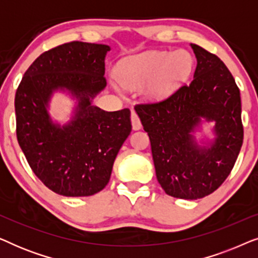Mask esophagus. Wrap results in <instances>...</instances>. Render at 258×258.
I'll return each instance as SVG.
<instances>
[{"label": "esophagus", "mask_w": 258, "mask_h": 258, "mask_svg": "<svg viewBox=\"0 0 258 258\" xmlns=\"http://www.w3.org/2000/svg\"><path fill=\"white\" fill-rule=\"evenodd\" d=\"M132 125L134 130H140L142 128V123H141L139 115L135 111H132Z\"/></svg>", "instance_id": "1"}]
</instances>
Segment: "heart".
<instances>
[{
  "label": "heart",
  "mask_w": 258,
  "mask_h": 258,
  "mask_svg": "<svg viewBox=\"0 0 258 258\" xmlns=\"http://www.w3.org/2000/svg\"><path fill=\"white\" fill-rule=\"evenodd\" d=\"M192 69V57L186 50H153L125 58L119 63L116 76L124 88L147 84L150 98L168 97L182 86Z\"/></svg>",
  "instance_id": "heart-1"
}]
</instances>
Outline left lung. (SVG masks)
<instances>
[{
  "label": "left lung",
  "mask_w": 258,
  "mask_h": 258,
  "mask_svg": "<svg viewBox=\"0 0 258 258\" xmlns=\"http://www.w3.org/2000/svg\"><path fill=\"white\" fill-rule=\"evenodd\" d=\"M194 79L160 102L135 105L148 133L156 177L165 194L197 200L214 192L230 174L243 143L239 89L215 54L191 44ZM215 122L217 139L200 147L192 133L200 118Z\"/></svg>",
  "instance_id": "left-lung-1"
}]
</instances>
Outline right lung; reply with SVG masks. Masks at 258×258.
<instances>
[{
    "mask_svg": "<svg viewBox=\"0 0 258 258\" xmlns=\"http://www.w3.org/2000/svg\"><path fill=\"white\" fill-rule=\"evenodd\" d=\"M109 45L73 41L44 51L22 77L15 95L16 136L34 174L52 191L81 197L108 184L112 164L132 132L130 110L105 111L91 100L107 86ZM68 90L78 100L67 126L52 123V93Z\"/></svg>",
    "mask_w": 258,
    "mask_h": 258,
    "instance_id": "1",
    "label": "right lung"
}]
</instances>
